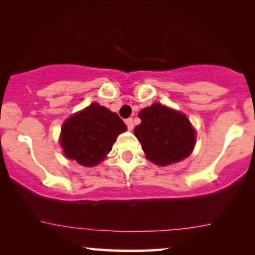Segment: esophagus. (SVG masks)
<instances>
[{"label":"esophagus","mask_w":255,"mask_h":255,"mask_svg":"<svg viewBox=\"0 0 255 255\" xmlns=\"http://www.w3.org/2000/svg\"><path fill=\"white\" fill-rule=\"evenodd\" d=\"M126 125H127V128L129 130L133 129V118H127L126 120Z\"/></svg>","instance_id":"1"}]
</instances>
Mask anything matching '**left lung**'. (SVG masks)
<instances>
[{"label": "left lung", "mask_w": 255, "mask_h": 255, "mask_svg": "<svg viewBox=\"0 0 255 255\" xmlns=\"http://www.w3.org/2000/svg\"><path fill=\"white\" fill-rule=\"evenodd\" d=\"M140 125L134 128L146 158L166 166L182 160L194 149L196 134L185 115L153 104L139 112Z\"/></svg>", "instance_id": "left-lung-1"}]
</instances>
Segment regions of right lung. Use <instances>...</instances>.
I'll return each mask as SVG.
<instances>
[{
    "instance_id": "1",
    "label": "right lung",
    "mask_w": 255,
    "mask_h": 255,
    "mask_svg": "<svg viewBox=\"0 0 255 255\" xmlns=\"http://www.w3.org/2000/svg\"><path fill=\"white\" fill-rule=\"evenodd\" d=\"M126 129L127 126L117 113L95 102L65 121L60 144L64 154L71 160L94 166L104 160L117 135Z\"/></svg>"
}]
</instances>
